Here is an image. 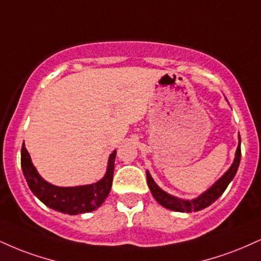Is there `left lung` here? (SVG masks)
I'll list each match as a JSON object with an SVG mask.
<instances>
[{"instance_id":"8db88e82","label":"left lung","mask_w":261,"mask_h":261,"mask_svg":"<svg viewBox=\"0 0 261 261\" xmlns=\"http://www.w3.org/2000/svg\"><path fill=\"white\" fill-rule=\"evenodd\" d=\"M241 162V137H240V144H238L237 150H236V156H234L233 164L231 165V168L226 171V174L222 176L220 180L216 181L208 191H205L203 194H200L198 198L193 200H182L178 199L176 197H172L170 194H168L164 191L161 190L154 181H153L152 176L148 171L147 174V184L152 192L153 197H154L156 202L161 205L165 206L166 209L174 210V212H181V213H192V212H199L206 206H209L210 204L215 202L222 193L225 192L226 187L228 186V184L232 181V178L236 175L238 165Z\"/></svg>"}]
</instances>
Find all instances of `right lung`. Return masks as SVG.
<instances>
[{"instance_id": "right-lung-1", "label": "right lung", "mask_w": 261, "mask_h": 261, "mask_svg": "<svg viewBox=\"0 0 261 261\" xmlns=\"http://www.w3.org/2000/svg\"><path fill=\"white\" fill-rule=\"evenodd\" d=\"M115 155L117 150H114L109 156L108 168L102 180L93 185L79 187H57L46 182L31 163V158L24 144L21 147L20 163L28 186L41 202L57 212L77 215L99 208L108 197L113 184Z\"/></svg>"}]
</instances>
